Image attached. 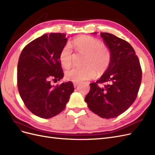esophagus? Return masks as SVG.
I'll return each instance as SVG.
<instances>
[{"instance_id":"34e87169","label":"esophagus","mask_w":155,"mask_h":155,"mask_svg":"<svg viewBox=\"0 0 155 155\" xmlns=\"http://www.w3.org/2000/svg\"><path fill=\"white\" fill-rule=\"evenodd\" d=\"M79 83H77V82H74V83H73V85H74V87H76L78 85H79Z\"/></svg>"}]
</instances>
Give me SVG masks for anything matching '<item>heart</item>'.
<instances>
[{"instance_id": "heart-1", "label": "heart", "mask_w": 155, "mask_h": 155, "mask_svg": "<svg viewBox=\"0 0 155 155\" xmlns=\"http://www.w3.org/2000/svg\"><path fill=\"white\" fill-rule=\"evenodd\" d=\"M75 50L79 54L85 55L82 68H72L64 72L65 78L73 82L89 80L98 76H101L109 69L112 61V51L106 45L95 37L89 35H81L72 41ZM59 61L64 68L72 64L74 55L71 46L66 44L59 53Z\"/></svg>"}]
</instances>
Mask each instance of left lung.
Returning a JSON list of instances; mask_svg holds the SVG:
<instances>
[{"mask_svg":"<svg viewBox=\"0 0 155 155\" xmlns=\"http://www.w3.org/2000/svg\"><path fill=\"white\" fill-rule=\"evenodd\" d=\"M100 35L112 51V61L100 79L90 84L85 100L94 113L109 119L122 114L133 104L141 85L142 71L138 56L128 42L109 33Z\"/></svg>","mask_w":155,"mask_h":155,"instance_id":"left-lung-1","label":"left lung"}]
</instances>
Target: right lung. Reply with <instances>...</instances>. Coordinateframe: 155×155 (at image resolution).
Instances as JSON below:
<instances>
[{
  "label": "right lung",
  "mask_w": 155,
  "mask_h": 155,
  "mask_svg": "<svg viewBox=\"0 0 155 155\" xmlns=\"http://www.w3.org/2000/svg\"><path fill=\"white\" fill-rule=\"evenodd\" d=\"M67 40L61 33L43 35L28 44L19 56L18 92L27 109L40 118H50L61 112L74 91L70 81L51 85V80L63 78L59 56Z\"/></svg>",
  "instance_id": "obj_1"
}]
</instances>
